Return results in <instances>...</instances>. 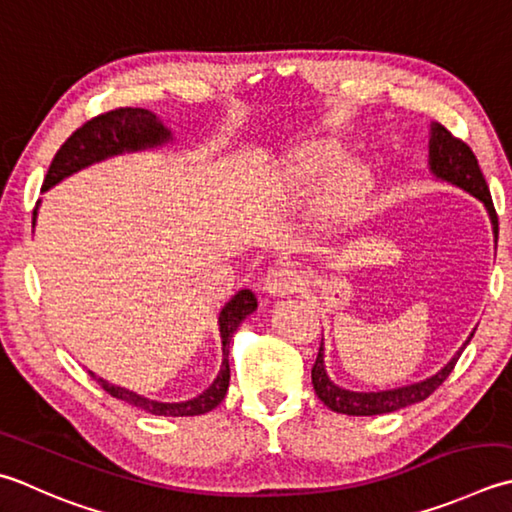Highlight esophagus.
Listing matches in <instances>:
<instances>
[{
    "label": "esophagus",
    "instance_id": "obj_1",
    "mask_svg": "<svg viewBox=\"0 0 512 512\" xmlns=\"http://www.w3.org/2000/svg\"><path fill=\"white\" fill-rule=\"evenodd\" d=\"M302 286H304V275L293 266H277L273 270H268V275L264 279V290L275 297L293 295Z\"/></svg>",
    "mask_w": 512,
    "mask_h": 512
}]
</instances>
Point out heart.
Listing matches in <instances>:
<instances>
[{
	"label": "heart",
	"mask_w": 512,
	"mask_h": 512,
	"mask_svg": "<svg viewBox=\"0 0 512 512\" xmlns=\"http://www.w3.org/2000/svg\"><path fill=\"white\" fill-rule=\"evenodd\" d=\"M348 150L339 142H317L299 150L284 166L282 188L290 197H308L330 184L322 197V217L330 226L353 222L368 195L370 177L362 166L348 164Z\"/></svg>",
	"instance_id": "heart-1"
}]
</instances>
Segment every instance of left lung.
<instances>
[{
	"label": "left lung",
	"mask_w": 512,
	"mask_h": 512,
	"mask_svg": "<svg viewBox=\"0 0 512 512\" xmlns=\"http://www.w3.org/2000/svg\"><path fill=\"white\" fill-rule=\"evenodd\" d=\"M428 166H430V173H433L437 179L466 190L468 195L477 197L479 202L484 204L486 213L490 217V224H493V235L497 242V233H499L497 213H495L493 199H490V190L482 175V168H479L477 157L473 150H470V146L464 144L462 139L450 135L442 124H430ZM466 344L457 350L455 357L450 359L439 373L424 379V382L390 388V390H377V393H357V390H346L342 386H337L333 379L328 377L326 364H324V342H322L313 370H310V377H313V388L317 397L322 399L324 406L335 410V413L355 415V417L384 415V413H393V410H399V408H406L410 404L424 402L426 397L433 395L435 390L444 384V379L453 373L457 359L462 355Z\"/></svg>",
	"instance_id": "8db88e82"
}]
</instances>
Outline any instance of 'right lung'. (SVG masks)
<instances>
[{
    "mask_svg": "<svg viewBox=\"0 0 512 512\" xmlns=\"http://www.w3.org/2000/svg\"><path fill=\"white\" fill-rule=\"evenodd\" d=\"M173 135L170 130L162 124L155 113H150L146 108H115L108 110V113L97 115L88 119L84 126H79L73 135H70L62 148L57 150L53 157V164H50L42 190H48L62 182L64 177L77 173L95 162H102L106 157L122 155V153H133V150H144V148H157L162 144H168ZM37 219V208L33 210V226ZM257 310V297L253 290H239L235 297H230V302L222 308L219 313V335H222V368H219V375L213 384H210L202 395H197L188 402H177V404H166V402H155V399H148L144 395H137L133 390L108 384L106 379L97 377L93 370H88L90 377L102 386L108 395H113L122 402L137 406L146 410L150 415H164V417H193V415H204L208 410L217 408L224 402L228 382H230V366H228V350H230V337L237 330V326L244 322V319L255 313Z\"/></svg>",
    "mask_w": 512,
    "mask_h": 512,
    "instance_id": "1",
    "label": "right lung"
}]
</instances>
